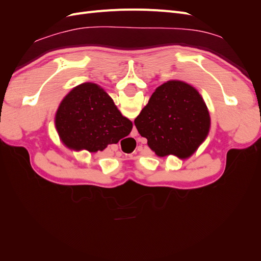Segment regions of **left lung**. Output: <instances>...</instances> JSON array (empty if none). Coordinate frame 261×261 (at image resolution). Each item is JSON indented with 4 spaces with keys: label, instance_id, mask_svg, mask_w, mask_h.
Here are the masks:
<instances>
[{
    "label": "left lung",
    "instance_id": "1",
    "mask_svg": "<svg viewBox=\"0 0 261 261\" xmlns=\"http://www.w3.org/2000/svg\"><path fill=\"white\" fill-rule=\"evenodd\" d=\"M134 123L158 156L184 160L206 140L211 120L198 90L185 82L169 81L154 90Z\"/></svg>",
    "mask_w": 261,
    "mask_h": 261
}]
</instances>
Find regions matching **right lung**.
Instances as JSON below:
<instances>
[{"mask_svg": "<svg viewBox=\"0 0 261 261\" xmlns=\"http://www.w3.org/2000/svg\"><path fill=\"white\" fill-rule=\"evenodd\" d=\"M55 127L69 149L97 152L129 135L133 123L122 115L103 88L84 83L62 100L55 114Z\"/></svg>", "mask_w": 261, "mask_h": 261, "instance_id": "1", "label": "right lung"}]
</instances>
